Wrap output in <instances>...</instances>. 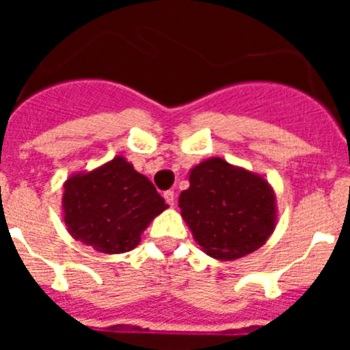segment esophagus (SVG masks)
Here are the masks:
<instances>
[{"mask_svg":"<svg viewBox=\"0 0 350 350\" xmlns=\"http://www.w3.org/2000/svg\"><path fill=\"white\" fill-rule=\"evenodd\" d=\"M165 200H166V203H168L170 206H173V205H175V193H173V191H166Z\"/></svg>","mask_w":350,"mask_h":350,"instance_id":"1","label":"esophagus"}]
</instances>
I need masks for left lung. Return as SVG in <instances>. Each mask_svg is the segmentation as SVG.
I'll return each mask as SVG.
<instances>
[{
  "label": "left lung",
  "instance_id": "left-lung-1",
  "mask_svg": "<svg viewBox=\"0 0 350 350\" xmlns=\"http://www.w3.org/2000/svg\"><path fill=\"white\" fill-rule=\"evenodd\" d=\"M178 208L198 245L221 261L258 250L277 226L275 193L267 178L221 157L191 170Z\"/></svg>",
  "mask_w": 350,
  "mask_h": 350
}]
</instances>
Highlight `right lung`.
<instances>
[{
  "label": "right lung",
  "mask_w": 350,
  "mask_h": 350,
  "mask_svg": "<svg viewBox=\"0 0 350 350\" xmlns=\"http://www.w3.org/2000/svg\"><path fill=\"white\" fill-rule=\"evenodd\" d=\"M63 219L71 237L105 254L129 252L168 208L152 182L122 156L64 182Z\"/></svg>",
  "instance_id": "obj_1"
}]
</instances>
